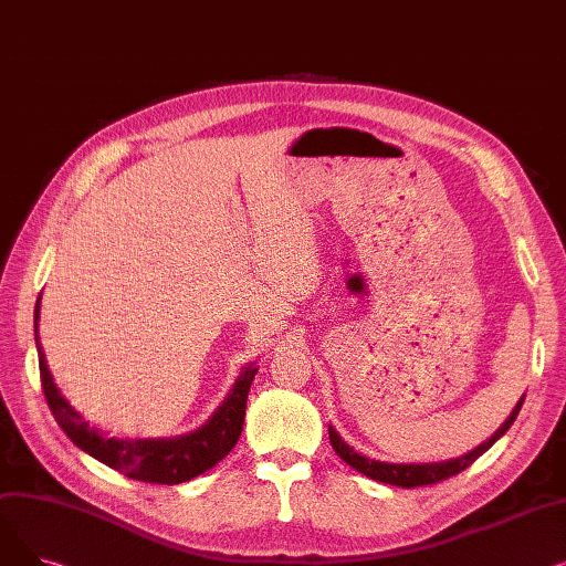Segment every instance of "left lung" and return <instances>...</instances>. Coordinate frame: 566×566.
Masks as SVG:
<instances>
[{
    "label": "left lung",
    "mask_w": 566,
    "mask_h": 566,
    "mask_svg": "<svg viewBox=\"0 0 566 566\" xmlns=\"http://www.w3.org/2000/svg\"><path fill=\"white\" fill-rule=\"evenodd\" d=\"M523 399H525V395L521 397V401L516 403V408L512 410L510 418L504 420V424L486 442H482L480 448H474L472 452H468L459 459H450V461H440V463H385V461H374L369 457H363L360 452H355L350 444H346L342 440V436L333 427H328L331 444H333V450L337 452L339 459H344L350 468H355L358 472L367 474L369 480H376V482H382V484H392V486H403V489L427 486V484H436V482L448 480V478H452V474H459L461 470H465L468 465L478 461L491 448V444L497 438L507 433V429L514 424L516 415L523 406Z\"/></svg>",
    "instance_id": "obj_1"
}]
</instances>
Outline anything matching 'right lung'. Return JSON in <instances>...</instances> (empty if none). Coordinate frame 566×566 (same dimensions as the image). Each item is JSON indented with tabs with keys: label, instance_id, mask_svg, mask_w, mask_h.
Here are the masks:
<instances>
[{
	"label": "right lung",
	"instance_id": "right-lung-1",
	"mask_svg": "<svg viewBox=\"0 0 566 566\" xmlns=\"http://www.w3.org/2000/svg\"><path fill=\"white\" fill-rule=\"evenodd\" d=\"M39 316L41 298L34 310V328H36V348H39V369L43 392L48 406L54 415L56 424L77 444L82 452L98 459L101 463L126 474L130 480L148 484H181L197 474L211 470L220 463L241 438L245 422L248 392L256 374V365H248L238 376L233 390L227 395L222 406L213 412L201 429L176 436V438H146V440H118L105 438L98 429L88 427L82 415L59 392L52 380V374L45 363V353L39 342Z\"/></svg>",
	"mask_w": 566,
	"mask_h": 566
}]
</instances>
